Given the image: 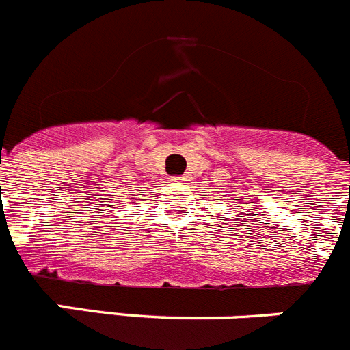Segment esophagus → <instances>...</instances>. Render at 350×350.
<instances>
[{"instance_id":"1","label":"esophagus","mask_w":350,"mask_h":350,"mask_svg":"<svg viewBox=\"0 0 350 350\" xmlns=\"http://www.w3.org/2000/svg\"><path fill=\"white\" fill-rule=\"evenodd\" d=\"M169 181H171L172 185H185V178H181V176H172Z\"/></svg>"}]
</instances>
